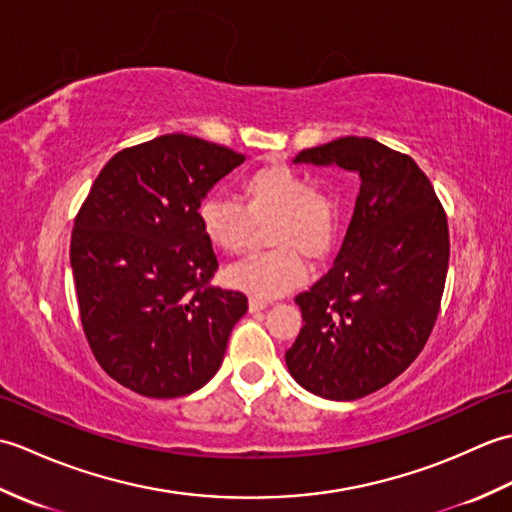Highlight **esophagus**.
<instances>
[{"label":"esophagus","instance_id":"obj_1","mask_svg":"<svg viewBox=\"0 0 512 512\" xmlns=\"http://www.w3.org/2000/svg\"><path fill=\"white\" fill-rule=\"evenodd\" d=\"M268 308V303L264 299H257V297H250L248 299V310L250 312H262Z\"/></svg>","mask_w":512,"mask_h":512}]
</instances>
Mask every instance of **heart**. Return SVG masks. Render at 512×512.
Instances as JSON below:
<instances>
[{"label": "heart", "instance_id": "b5f03b06", "mask_svg": "<svg viewBox=\"0 0 512 512\" xmlns=\"http://www.w3.org/2000/svg\"><path fill=\"white\" fill-rule=\"evenodd\" d=\"M242 204L206 195L198 206L204 237L226 255L246 250L250 222L273 220L266 244L273 248L228 270V284L257 299H275L308 279L310 262L330 255L339 235V204L328 191L284 165L257 169L239 184Z\"/></svg>", "mask_w": 512, "mask_h": 512}]
</instances>
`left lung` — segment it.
Returning <instances> with one entry per match:
<instances>
[{
	"label": "left lung",
	"mask_w": 512,
	"mask_h": 512,
	"mask_svg": "<svg viewBox=\"0 0 512 512\" xmlns=\"http://www.w3.org/2000/svg\"><path fill=\"white\" fill-rule=\"evenodd\" d=\"M295 162L356 171L352 222L334 266L295 297L303 328L286 352L297 383L328 400H356L416 361L436 325L449 268L447 213L407 154L345 136Z\"/></svg>",
	"instance_id": "left-lung-1"
}]
</instances>
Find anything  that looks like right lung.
Listing matches in <instances>:
<instances>
[{
	"label": "right lung",
	"mask_w": 512,
	"mask_h": 512,
	"mask_svg": "<svg viewBox=\"0 0 512 512\" xmlns=\"http://www.w3.org/2000/svg\"><path fill=\"white\" fill-rule=\"evenodd\" d=\"M246 156L187 134L127 147L107 162L74 220L70 264L96 361L147 398L200 389L222 365L248 299L217 270L198 206Z\"/></svg>",
	"instance_id": "add662e5"
}]
</instances>
